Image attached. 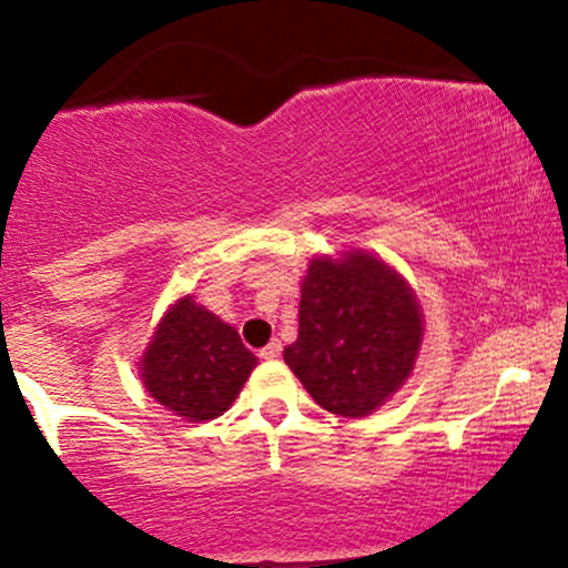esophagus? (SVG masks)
Wrapping results in <instances>:
<instances>
[{
    "label": "esophagus",
    "instance_id": "1",
    "mask_svg": "<svg viewBox=\"0 0 568 568\" xmlns=\"http://www.w3.org/2000/svg\"><path fill=\"white\" fill-rule=\"evenodd\" d=\"M280 352H283V344H280L277 338H272L264 349H258V357H262V361H277Z\"/></svg>",
    "mask_w": 568,
    "mask_h": 568
}]
</instances>
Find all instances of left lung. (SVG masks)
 <instances>
[{
	"label": "left lung",
	"instance_id": "1",
	"mask_svg": "<svg viewBox=\"0 0 568 568\" xmlns=\"http://www.w3.org/2000/svg\"><path fill=\"white\" fill-rule=\"evenodd\" d=\"M422 336L425 315L406 277L355 247L306 266L298 336L283 357L317 406L357 419L406 384Z\"/></svg>",
	"mask_w": 568,
	"mask_h": 568
}]
</instances>
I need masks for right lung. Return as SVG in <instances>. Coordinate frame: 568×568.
Returning a JSON list of instances; mask_svg holds the SVG:
<instances>
[{"label": "right lung", "instance_id": "add662e5", "mask_svg": "<svg viewBox=\"0 0 568 568\" xmlns=\"http://www.w3.org/2000/svg\"><path fill=\"white\" fill-rule=\"evenodd\" d=\"M256 363L230 323L181 296L154 328L139 371L160 406L186 422H211L230 410Z\"/></svg>", "mask_w": 568, "mask_h": 568}]
</instances>
